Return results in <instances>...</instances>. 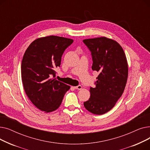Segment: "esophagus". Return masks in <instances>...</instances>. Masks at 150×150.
<instances>
[{"instance_id":"34e87169","label":"esophagus","mask_w":150,"mask_h":150,"mask_svg":"<svg viewBox=\"0 0 150 150\" xmlns=\"http://www.w3.org/2000/svg\"><path fill=\"white\" fill-rule=\"evenodd\" d=\"M74 88L75 89H78V90H80L82 89V86L81 85H78L77 86H75V87H74Z\"/></svg>"}]
</instances>
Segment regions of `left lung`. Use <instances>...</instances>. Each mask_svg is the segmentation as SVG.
Segmentation results:
<instances>
[{
  "label": "left lung",
  "instance_id": "1",
  "mask_svg": "<svg viewBox=\"0 0 150 150\" xmlns=\"http://www.w3.org/2000/svg\"><path fill=\"white\" fill-rule=\"evenodd\" d=\"M91 52L92 69L98 72L95 88H90L91 97L84 102L90 112L101 115L109 111L122 96L127 82L128 62L121 45L106 37L83 41Z\"/></svg>",
  "mask_w": 150,
  "mask_h": 150
}]
</instances>
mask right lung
<instances>
[{
	"instance_id": "1",
	"label": "right lung",
	"mask_w": 150,
	"mask_h": 150,
	"mask_svg": "<svg viewBox=\"0 0 150 150\" xmlns=\"http://www.w3.org/2000/svg\"><path fill=\"white\" fill-rule=\"evenodd\" d=\"M72 39L57 36L39 38L27 49L22 61L21 75L25 92L39 109L50 112L61 104L70 86L54 77V69L61 65V57L72 44Z\"/></svg>"
}]
</instances>
